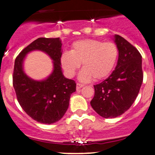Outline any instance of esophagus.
<instances>
[{
	"label": "esophagus",
	"instance_id": "34e87169",
	"mask_svg": "<svg viewBox=\"0 0 155 155\" xmlns=\"http://www.w3.org/2000/svg\"><path fill=\"white\" fill-rule=\"evenodd\" d=\"M84 85L82 84H80V83H77L76 84V90H81V88H82Z\"/></svg>",
	"mask_w": 155,
	"mask_h": 155
}]
</instances>
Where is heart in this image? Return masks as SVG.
<instances>
[{"label": "heart", "mask_w": 155, "mask_h": 155, "mask_svg": "<svg viewBox=\"0 0 155 155\" xmlns=\"http://www.w3.org/2000/svg\"><path fill=\"white\" fill-rule=\"evenodd\" d=\"M118 57V48L113 42L94 39L78 41L72 44L71 51H64L60 63L65 74L73 77L82 63L79 79L88 82L92 78L101 80L112 71Z\"/></svg>", "instance_id": "1"}]
</instances>
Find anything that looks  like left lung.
I'll return each mask as SVG.
<instances>
[{"label": "left lung", "mask_w": 155, "mask_h": 155, "mask_svg": "<svg viewBox=\"0 0 155 155\" xmlns=\"http://www.w3.org/2000/svg\"><path fill=\"white\" fill-rule=\"evenodd\" d=\"M114 41L119 50L115 70L106 79L94 85L91 106L104 118H115L132 106L139 92L143 74L142 57L134 46L119 35Z\"/></svg>", "instance_id": "1"}]
</instances>
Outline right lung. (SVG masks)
<instances>
[{
	"instance_id": "obj_1",
	"label": "right lung",
	"mask_w": 155,
	"mask_h": 155,
	"mask_svg": "<svg viewBox=\"0 0 155 155\" xmlns=\"http://www.w3.org/2000/svg\"><path fill=\"white\" fill-rule=\"evenodd\" d=\"M61 47L59 38H38L15 59L13 86L17 101L28 116L41 123L51 124L59 121L68 108L71 95L76 91L75 81L66 79L62 73ZM33 50L43 51L53 60V72L44 81L31 80L23 71L24 57Z\"/></svg>"
}]
</instances>
